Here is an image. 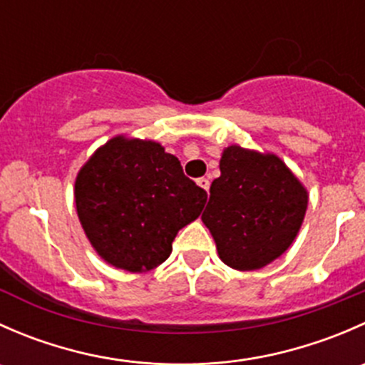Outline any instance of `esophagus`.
<instances>
[{"label": "esophagus", "instance_id": "1", "mask_svg": "<svg viewBox=\"0 0 365 365\" xmlns=\"http://www.w3.org/2000/svg\"><path fill=\"white\" fill-rule=\"evenodd\" d=\"M197 185H200L201 189H205L206 192H208V189H210V180H208V178H200V180H197Z\"/></svg>", "mask_w": 365, "mask_h": 365}]
</instances>
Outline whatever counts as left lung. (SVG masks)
Returning a JSON list of instances; mask_svg holds the SVG:
<instances>
[{
	"instance_id": "left-lung-1",
	"label": "left lung",
	"mask_w": 365,
	"mask_h": 365,
	"mask_svg": "<svg viewBox=\"0 0 365 365\" xmlns=\"http://www.w3.org/2000/svg\"><path fill=\"white\" fill-rule=\"evenodd\" d=\"M219 168L201 220L227 267L259 270L297 238L309 203L307 189L275 153L231 145L224 148Z\"/></svg>"
}]
</instances>
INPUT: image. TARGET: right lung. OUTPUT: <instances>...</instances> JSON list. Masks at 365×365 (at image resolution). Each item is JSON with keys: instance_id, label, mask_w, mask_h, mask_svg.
<instances>
[{"instance_id": "add662e5", "label": "right lung", "mask_w": 365, "mask_h": 365, "mask_svg": "<svg viewBox=\"0 0 365 365\" xmlns=\"http://www.w3.org/2000/svg\"><path fill=\"white\" fill-rule=\"evenodd\" d=\"M84 235L106 263L141 274L164 263L206 192L157 141L116 135L95 150L73 187Z\"/></svg>"}]
</instances>
